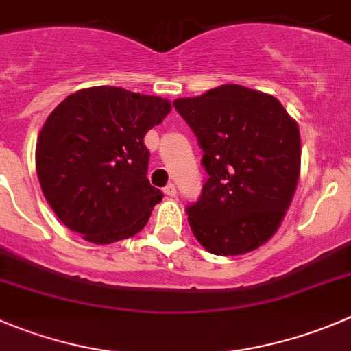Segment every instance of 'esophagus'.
Wrapping results in <instances>:
<instances>
[{"instance_id": "34e87169", "label": "esophagus", "mask_w": 351, "mask_h": 351, "mask_svg": "<svg viewBox=\"0 0 351 351\" xmlns=\"http://www.w3.org/2000/svg\"><path fill=\"white\" fill-rule=\"evenodd\" d=\"M163 193H165L169 198H176V195H178V191H176V186L173 184H167L165 188H163Z\"/></svg>"}]
</instances>
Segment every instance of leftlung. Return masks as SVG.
Returning <instances> with one entry per match:
<instances>
[{
    "mask_svg": "<svg viewBox=\"0 0 351 351\" xmlns=\"http://www.w3.org/2000/svg\"><path fill=\"white\" fill-rule=\"evenodd\" d=\"M173 106L198 138L208 173L186 208L193 234L213 255L256 250L279 229L298 184V123L279 99L238 84Z\"/></svg>",
    "mask_w": 351,
    "mask_h": 351,
    "instance_id": "obj_1",
    "label": "left lung"
}]
</instances>
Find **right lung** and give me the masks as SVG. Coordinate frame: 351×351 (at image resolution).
<instances>
[{
  "label": "right lung",
  "mask_w": 351,
  "mask_h": 351,
  "mask_svg": "<svg viewBox=\"0 0 351 351\" xmlns=\"http://www.w3.org/2000/svg\"><path fill=\"white\" fill-rule=\"evenodd\" d=\"M170 108L160 96L96 86L53 110L39 132L36 170L46 202L70 231L110 245L145 228L163 198L146 179L145 134Z\"/></svg>",
  "instance_id": "add662e5"
}]
</instances>
